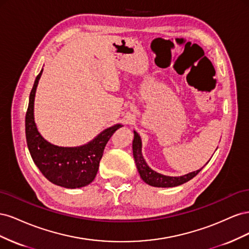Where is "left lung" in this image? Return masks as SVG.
Segmentation results:
<instances>
[{
	"label": "left lung",
	"mask_w": 249,
	"mask_h": 249,
	"mask_svg": "<svg viewBox=\"0 0 249 249\" xmlns=\"http://www.w3.org/2000/svg\"><path fill=\"white\" fill-rule=\"evenodd\" d=\"M134 140H133V155L135 162H136V166L139 171V175L141 178L144 180V182L150 186L154 187H162V188H167V187H176L178 185H182L188 180L193 178L197 173L202 169L196 170L194 172L188 173L186 176L182 177H167L163 176L161 173H158L154 171L152 168L147 166L145 160L143 159V156L141 153V138L137 132L134 131Z\"/></svg>",
	"instance_id": "8db88e82"
}]
</instances>
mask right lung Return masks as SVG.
I'll return each instance as SVG.
<instances>
[{"label":"right lung","instance_id":"right-lung-1","mask_svg":"<svg viewBox=\"0 0 249 249\" xmlns=\"http://www.w3.org/2000/svg\"><path fill=\"white\" fill-rule=\"evenodd\" d=\"M41 73L42 71L35 79L26 113V139L29 152L36 166L53 184L71 189L87 186L96 176L107 142L123 125L109 127L88 144L80 147H59L51 144L37 130L34 120L35 92Z\"/></svg>","mask_w":249,"mask_h":249}]
</instances>
